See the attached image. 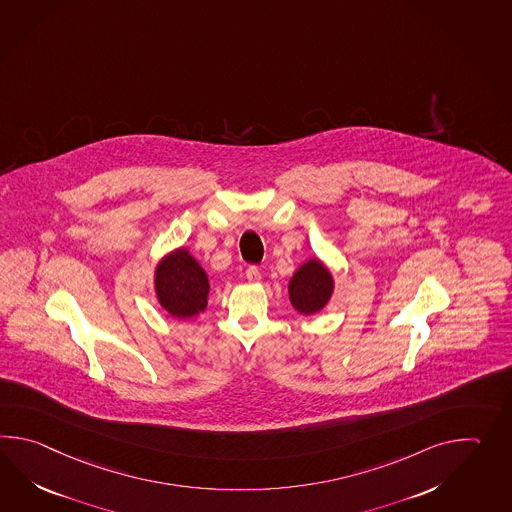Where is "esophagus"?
<instances>
[{"label":"esophagus","mask_w":512,"mask_h":512,"mask_svg":"<svg viewBox=\"0 0 512 512\" xmlns=\"http://www.w3.org/2000/svg\"><path fill=\"white\" fill-rule=\"evenodd\" d=\"M246 279L250 281V283H259L262 279L261 272H259V268L257 266H250L248 270H246Z\"/></svg>","instance_id":"34e87169"}]
</instances>
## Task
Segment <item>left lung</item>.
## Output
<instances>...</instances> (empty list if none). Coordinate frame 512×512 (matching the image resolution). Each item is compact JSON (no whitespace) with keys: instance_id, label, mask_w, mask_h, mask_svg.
I'll return each mask as SVG.
<instances>
[{"instance_id":"obj_1","label":"left lung","mask_w":512,"mask_h":512,"mask_svg":"<svg viewBox=\"0 0 512 512\" xmlns=\"http://www.w3.org/2000/svg\"><path fill=\"white\" fill-rule=\"evenodd\" d=\"M334 294V275L318 257H310L288 281V299L303 316H314L329 305Z\"/></svg>"}]
</instances>
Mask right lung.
Here are the masks:
<instances>
[{
	"instance_id": "1",
	"label": "right lung",
	"mask_w": 512,
	"mask_h": 512,
	"mask_svg": "<svg viewBox=\"0 0 512 512\" xmlns=\"http://www.w3.org/2000/svg\"><path fill=\"white\" fill-rule=\"evenodd\" d=\"M159 307L176 319L198 318L207 308L209 277L187 248L165 253L154 268Z\"/></svg>"
}]
</instances>
